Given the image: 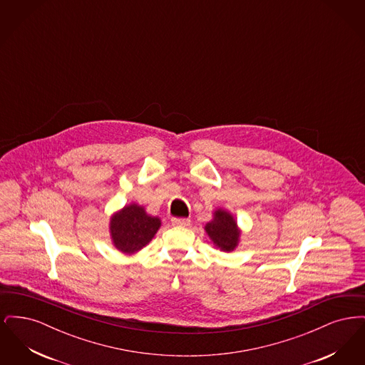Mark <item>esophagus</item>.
Masks as SVG:
<instances>
[{
  "label": "esophagus",
  "mask_w": 365,
  "mask_h": 365,
  "mask_svg": "<svg viewBox=\"0 0 365 365\" xmlns=\"http://www.w3.org/2000/svg\"><path fill=\"white\" fill-rule=\"evenodd\" d=\"M171 222L174 226L178 227H186L190 225V219H183V217H173Z\"/></svg>",
  "instance_id": "1"
}]
</instances>
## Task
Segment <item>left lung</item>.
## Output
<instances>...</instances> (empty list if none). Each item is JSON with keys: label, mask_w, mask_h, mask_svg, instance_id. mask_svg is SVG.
I'll return each instance as SVG.
<instances>
[{"label": "left lung", "mask_w": 365, "mask_h": 365, "mask_svg": "<svg viewBox=\"0 0 365 365\" xmlns=\"http://www.w3.org/2000/svg\"><path fill=\"white\" fill-rule=\"evenodd\" d=\"M205 230L208 232L210 240L213 243H216V246H219L222 250L230 252L232 250L240 238V232L237 228V223L232 219V216L230 213H227L226 210H216L215 212V219L212 222H209L205 226Z\"/></svg>", "instance_id": "left-lung-1"}]
</instances>
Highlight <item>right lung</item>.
<instances>
[{"mask_svg": "<svg viewBox=\"0 0 365 365\" xmlns=\"http://www.w3.org/2000/svg\"><path fill=\"white\" fill-rule=\"evenodd\" d=\"M160 227V220L148 216L135 204L123 208L110 220V234L115 246L123 253H134L150 242Z\"/></svg>", "mask_w": 365, "mask_h": 365, "instance_id": "add662e5", "label": "right lung"}]
</instances>
